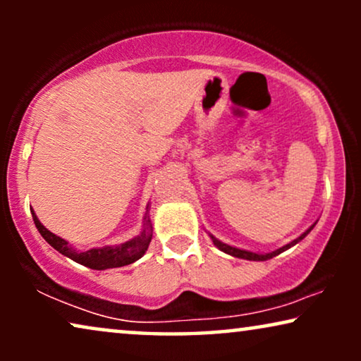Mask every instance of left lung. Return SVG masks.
<instances>
[{"mask_svg": "<svg viewBox=\"0 0 361 361\" xmlns=\"http://www.w3.org/2000/svg\"><path fill=\"white\" fill-rule=\"evenodd\" d=\"M314 226H315V224H314L312 226H310L309 230H305L304 233L299 236V238H295V240L290 241V243L284 245L283 248H278V250L271 251V253H264V255L253 253V251L240 250V248H235V246H230V245H226V243H221V241H220V240H216L214 235H210V238H212V241H214V245L216 246V248L221 250V251H224V253H226V255H231V256H235V258H241V259H250V261H266V259H271V258H274V256H278L279 253H283V251H286V250H289L290 246H294L295 243H299L300 240H302V238H305V236H307V233H309L310 230L314 228Z\"/></svg>", "mask_w": 361, "mask_h": 361, "instance_id": "obj_1", "label": "left lung"}]
</instances>
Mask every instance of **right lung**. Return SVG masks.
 <instances>
[{"label":"right lung","mask_w":361,"mask_h":361,"mask_svg":"<svg viewBox=\"0 0 361 361\" xmlns=\"http://www.w3.org/2000/svg\"><path fill=\"white\" fill-rule=\"evenodd\" d=\"M32 212V210H31ZM34 224H36V228L39 233L42 235V238L47 241L49 245L52 246L54 250H57L59 253H62L67 258H71L78 264L87 266L90 269H110V268H121V266L131 264L141 258L142 255L146 253L147 246L151 243L152 238V225L149 220V205L146 207L145 219H142V230L141 233L135 236V238L126 241V243H121L118 246H103V248H92L87 251H77L72 245H68L61 236L54 235L52 231H49L46 226H44L36 214L32 212Z\"/></svg>","instance_id":"obj_1"}]
</instances>
